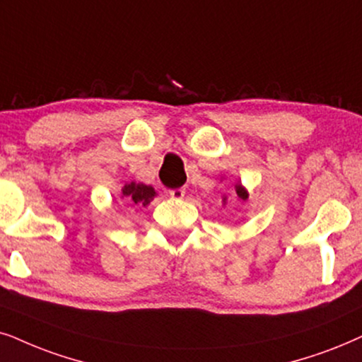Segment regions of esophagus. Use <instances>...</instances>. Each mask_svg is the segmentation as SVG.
<instances>
[{"label":"esophagus","instance_id":"obj_1","mask_svg":"<svg viewBox=\"0 0 362 362\" xmlns=\"http://www.w3.org/2000/svg\"><path fill=\"white\" fill-rule=\"evenodd\" d=\"M168 195H170L172 199L180 200V199H184V195H185V189H172V190H168Z\"/></svg>","mask_w":362,"mask_h":362}]
</instances>
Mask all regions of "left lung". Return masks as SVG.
I'll return each instance as SVG.
<instances>
[{
    "label": "left lung",
    "instance_id": "left-lung-1",
    "mask_svg": "<svg viewBox=\"0 0 362 362\" xmlns=\"http://www.w3.org/2000/svg\"><path fill=\"white\" fill-rule=\"evenodd\" d=\"M221 182H222V178H221ZM234 189H235V199H237V200H242V202H245V200L249 199V192H247L245 187L242 185L239 180L234 182ZM222 204H223V205L227 204V195H226V194L222 195Z\"/></svg>",
    "mask_w": 362,
    "mask_h": 362
}]
</instances>
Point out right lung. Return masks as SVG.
I'll use <instances>...</instances> for the list:
<instances>
[{
    "instance_id": "1",
    "label": "right lung",
    "mask_w": 362,
    "mask_h": 362,
    "mask_svg": "<svg viewBox=\"0 0 362 362\" xmlns=\"http://www.w3.org/2000/svg\"><path fill=\"white\" fill-rule=\"evenodd\" d=\"M157 197V192L152 185H145L141 182H130L122 187V199L127 202H132L134 205H141V207H147L152 200Z\"/></svg>"
}]
</instances>
